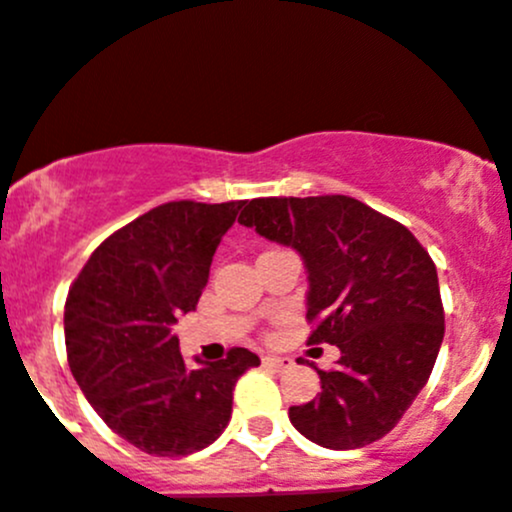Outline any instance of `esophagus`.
I'll return each instance as SVG.
<instances>
[{
  "label": "esophagus",
  "mask_w": 512,
  "mask_h": 512,
  "mask_svg": "<svg viewBox=\"0 0 512 512\" xmlns=\"http://www.w3.org/2000/svg\"><path fill=\"white\" fill-rule=\"evenodd\" d=\"M262 362H265V367H272L274 372H284V369H289L291 364H294L289 357H277V355H267Z\"/></svg>",
  "instance_id": "esophagus-1"
}]
</instances>
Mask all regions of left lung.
I'll return each instance as SVG.
<instances>
[{
	"mask_svg": "<svg viewBox=\"0 0 512 512\" xmlns=\"http://www.w3.org/2000/svg\"><path fill=\"white\" fill-rule=\"evenodd\" d=\"M240 226L299 252L311 345L340 350L318 398L289 408L303 437L357 449L396 428L428 384L445 338L437 269L415 235L350 196L252 199Z\"/></svg>",
	"mask_w": 512,
	"mask_h": 512,
	"instance_id": "obj_1",
	"label": "left lung"
}]
</instances>
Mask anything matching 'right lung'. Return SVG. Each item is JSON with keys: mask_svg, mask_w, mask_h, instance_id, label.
<instances>
[{"mask_svg": "<svg viewBox=\"0 0 512 512\" xmlns=\"http://www.w3.org/2000/svg\"><path fill=\"white\" fill-rule=\"evenodd\" d=\"M245 201H170L101 243L65 303L72 376L99 418L140 452L209 447L233 413L235 381L260 357L235 347L189 369L172 325L194 311L213 252Z\"/></svg>", "mask_w": 512, "mask_h": 512, "instance_id": "obj_1", "label": "right lung"}]
</instances>
